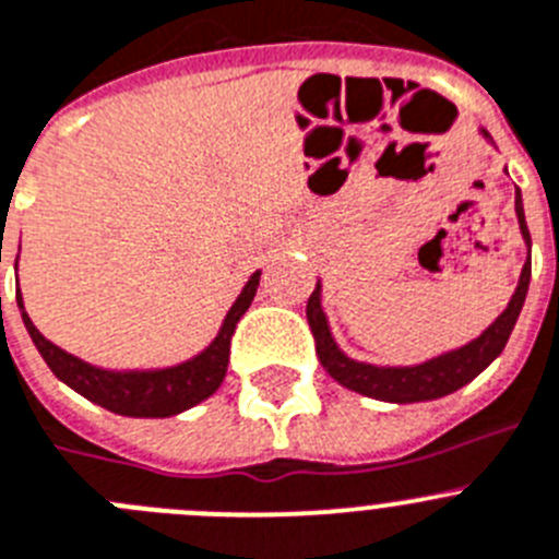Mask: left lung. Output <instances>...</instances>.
<instances>
[{
  "mask_svg": "<svg viewBox=\"0 0 559 559\" xmlns=\"http://www.w3.org/2000/svg\"><path fill=\"white\" fill-rule=\"evenodd\" d=\"M483 132L485 141L493 143L488 130ZM515 216H519L521 235H524V243L532 246L530 229H526L524 218V202H521V191H515ZM530 276H532V260L526 258L524 269L519 276V288H515L513 299L507 305L504 313L488 326L479 337L468 341L460 349L447 352V355H438L427 362H418V366H371V362L352 360V357L343 355L337 349L335 337H332L330 324H326V316L321 310V283L316 285V290L307 299V321H310V330L316 337V355H319L321 366L326 368L332 380L341 382L343 388L349 391L362 393L368 399H380V402H393V404H409V402H429V399L449 396V393L460 391L463 385H468L474 377L485 371L496 357L504 352L507 337L513 332L515 321H519L521 307H524L526 290H530Z\"/></svg>",
  "mask_w": 559,
  "mask_h": 559,
  "instance_id": "1",
  "label": "left lung"
}]
</instances>
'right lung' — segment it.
Segmentation results:
<instances>
[{
    "label": "right lung",
    "instance_id": "add662e5",
    "mask_svg": "<svg viewBox=\"0 0 559 559\" xmlns=\"http://www.w3.org/2000/svg\"><path fill=\"white\" fill-rule=\"evenodd\" d=\"M258 285L260 271H254L238 299H235V305L229 307L222 330H218V335L213 337L207 349L199 352L191 360L179 362V366L152 368V371H107V368H96L91 362L80 360V357L69 355V352H63L40 335L38 326L33 324V319L24 310L22 294H15V301H19L22 321L27 326L29 337H33L35 349L40 352L46 366L52 368L60 382L74 388L80 396L91 399L99 407L119 413V416L168 418L204 402V399L218 391V385L224 382V373H227L229 341H233L240 316L252 305Z\"/></svg>",
    "mask_w": 559,
    "mask_h": 559
}]
</instances>
